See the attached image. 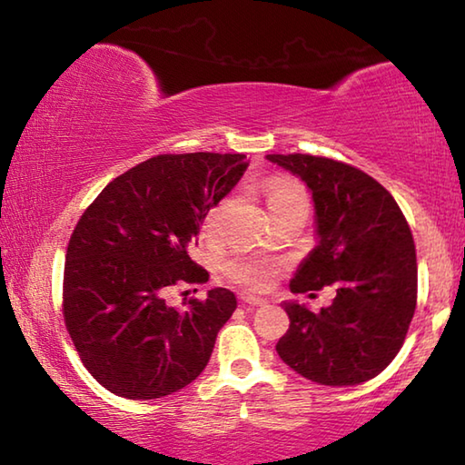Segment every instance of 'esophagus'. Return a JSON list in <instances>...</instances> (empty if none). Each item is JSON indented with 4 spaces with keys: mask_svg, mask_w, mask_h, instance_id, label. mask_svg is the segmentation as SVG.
Returning a JSON list of instances; mask_svg holds the SVG:
<instances>
[{
    "mask_svg": "<svg viewBox=\"0 0 465 465\" xmlns=\"http://www.w3.org/2000/svg\"><path fill=\"white\" fill-rule=\"evenodd\" d=\"M240 302H242L243 305H264L266 299L256 297V295H250V293H242V295H240Z\"/></svg>",
    "mask_w": 465,
    "mask_h": 465,
    "instance_id": "esophagus-1",
    "label": "esophagus"
}]
</instances>
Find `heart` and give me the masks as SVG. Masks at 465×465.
I'll list each match as a JSON object with an SVG mask.
<instances>
[{"label":"heart","instance_id":"1","mask_svg":"<svg viewBox=\"0 0 465 465\" xmlns=\"http://www.w3.org/2000/svg\"><path fill=\"white\" fill-rule=\"evenodd\" d=\"M264 194H266V204H269L271 215L279 213V211L297 207V204H308V194H305L302 186L291 183V180H282V178L269 180L264 186ZM223 209H225V201L217 203L215 207L209 211L207 219H204V227H207V232H215ZM279 271L281 266L277 261H272V258H266V256H258V254H238L230 258L225 264L227 277H230L233 282H238V285L252 291L269 289L274 282V277L279 274Z\"/></svg>","mask_w":465,"mask_h":465}]
</instances>
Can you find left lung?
<instances>
[{"label":"left lung","mask_w":465,"mask_h":465,"mask_svg":"<svg viewBox=\"0 0 465 465\" xmlns=\"http://www.w3.org/2000/svg\"><path fill=\"white\" fill-rule=\"evenodd\" d=\"M266 160L302 178L316 209L318 246L289 287H336L320 313L285 302L289 330L277 352L293 371L322 385H357L388 367L416 308V250L398 203L359 168L305 153Z\"/></svg>","instance_id":"left-lung-1"}]
</instances>
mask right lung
Returning <instances> with one entry per match:
<instances>
[{
	"label": "right lung",
	"mask_w": 465,
	"mask_h": 465,
	"mask_svg": "<svg viewBox=\"0 0 465 465\" xmlns=\"http://www.w3.org/2000/svg\"><path fill=\"white\" fill-rule=\"evenodd\" d=\"M246 168L242 153L155 155L114 178L84 211L67 246L63 318L82 363L108 391L162 398L207 367L235 295L217 287L178 310L166 293L209 279L188 243Z\"/></svg>",
	"instance_id": "add662e5"
}]
</instances>
